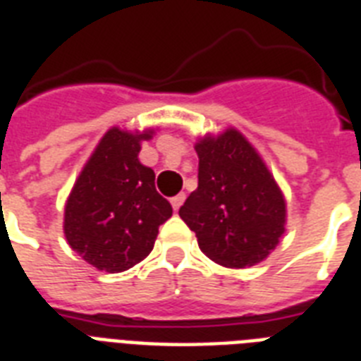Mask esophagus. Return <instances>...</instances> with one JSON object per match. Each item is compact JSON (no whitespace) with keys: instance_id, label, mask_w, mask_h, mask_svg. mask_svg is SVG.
I'll list each match as a JSON object with an SVG mask.
<instances>
[{"instance_id":"1","label":"esophagus","mask_w":361,"mask_h":361,"mask_svg":"<svg viewBox=\"0 0 361 361\" xmlns=\"http://www.w3.org/2000/svg\"><path fill=\"white\" fill-rule=\"evenodd\" d=\"M185 202V195L183 192H180V195H176V197L170 198V204H172V208H174V212H178V209L181 208V204Z\"/></svg>"}]
</instances>
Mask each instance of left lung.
<instances>
[{
	"mask_svg": "<svg viewBox=\"0 0 361 361\" xmlns=\"http://www.w3.org/2000/svg\"><path fill=\"white\" fill-rule=\"evenodd\" d=\"M198 187L180 208L200 251L225 268H251L285 234L286 200L260 153L234 127L204 135Z\"/></svg>",
	"mask_w": 361,
	"mask_h": 361,
	"instance_id": "8db88e82",
	"label": "left lung"
}]
</instances>
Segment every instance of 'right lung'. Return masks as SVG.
<instances>
[{
	"instance_id": "1",
	"label": "right lung",
	"mask_w": 361,
	"mask_h": 361,
	"mask_svg": "<svg viewBox=\"0 0 361 361\" xmlns=\"http://www.w3.org/2000/svg\"><path fill=\"white\" fill-rule=\"evenodd\" d=\"M155 129L110 127L84 164L65 202L63 232L93 268L120 274L152 252L172 206L155 189V172L138 159Z\"/></svg>"
}]
</instances>
